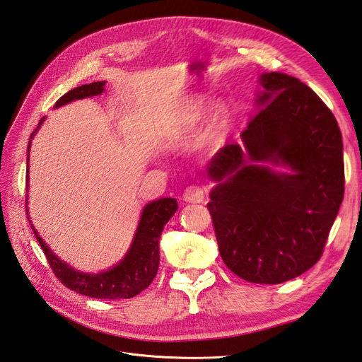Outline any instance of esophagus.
I'll use <instances>...</instances> for the list:
<instances>
[{"mask_svg": "<svg viewBox=\"0 0 362 362\" xmlns=\"http://www.w3.org/2000/svg\"><path fill=\"white\" fill-rule=\"evenodd\" d=\"M182 199L189 204H201L205 199V192L198 185H190V187L184 190Z\"/></svg>", "mask_w": 362, "mask_h": 362, "instance_id": "obj_1", "label": "esophagus"}]
</instances>
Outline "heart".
<instances>
[{"label":"heart","instance_id":"b5f03b06","mask_svg":"<svg viewBox=\"0 0 362 362\" xmlns=\"http://www.w3.org/2000/svg\"><path fill=\"white\" fill-rule=\"evenodd\" d=\"M206 113V101L202 95L189 96L181 105V110L175 117L173 122L169 127V133L172 137H178L181 134L189 133L199 127ZM226 125V108L223 105H216L214 112L210 117V137L218 139L223 133Z\"/></svg>","mask_w":362,"mask_h":362}]
</instances>
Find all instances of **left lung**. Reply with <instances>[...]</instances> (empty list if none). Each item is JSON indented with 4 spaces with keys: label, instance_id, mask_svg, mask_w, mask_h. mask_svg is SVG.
Wrapping results in <instances>:
<instances>
[{
    "label": "left lung",
    "instance_id": "left-lung-1",
    "mask_svg": "<svg viewBox=\"0 0 362 362\" xmlns=\"http://www.w3.org/2000/svg\"><path fill=\"white\" fill-rule=\"evenodd\" d=\"M258 83L242 144L208 163L216 185L206 206L228 269L249 282L281 284L322 257L344 196L343 140L332 112L300 80L264 72Z\"/></svg>",
    "mask_w": 362,
    "mask_h": 362
}]
</instances>
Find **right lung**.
I'll return each mask as SVG.
<instances>
[{
  "label": "right lung",
  "mask_w": 362,
  "mask_h": 362,
  "mask_svg": "<svg viewBox=\"0 0 362 362\" xmlns=\"http://www.w3.org/2000/svg\"><path fill=\"white\" fill-rule=\"evenodd\" d=\"M104 87L105 81H95L90 84L75 87V89L69 90L68 93H64L56 103V105H54V108L66 105L76 100H84V98L101 95L104 92ZM43 120H45V117L40 119L37 128L33 131L27 149V190L31 139L35 137V134L39 131ZM25 204H28V198L25 199ZM25 208V213L30 221L28 206ZM177 210L178 204L177 199L173 198H160L157 201H151L149 204H146L144 211H141L133 242H131V246L127 250L124 258L108 270H103L98 273L80 272L71 267L68 262L62 261L49 249V246L43 242L35 226H33L31 221L30 223L40 247L45 252L52 272L56 273V276L62 281L63 286H66L72 291L89 296V298L129 299L134 298L140 291H144L146 287H149V284L154 281L160 264V237L164 225L170 221V217L177 213Z\"/></svg>",
  "instance_id": "right-lung-1"
}]
</instances>
